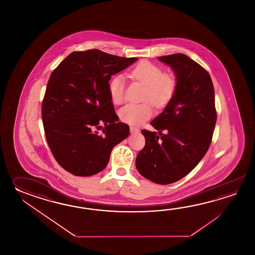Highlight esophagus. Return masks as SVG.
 I'll return each instance as SVG.
<instances>
[{"instance_id": "34e87169", "label": "esophagus", "mask_w": 255, "mask_h": 255, "mask_svg": "<svg viewBox=\"0 0 255 255\" xmlns=\"http://www.w3.org/2000/svg\"><path fill=\"white\" fill-rule=\"evenodd\" d=\"M139 132V129L138 128H136L135 127H130V133H138Z\"/></svg>"}]
</instances>
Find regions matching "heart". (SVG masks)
Listing matches in <instances>:
<instances>
[{"mask_svg":"<svg viewBox=\"0 0 255 255\" xmlns=\"http://www.w3.org/2000/svg\"><path fill=\"white\" fill-rule=\"evenodd\" d=\"M131 77L146 86L143 100L146 102L127 105L120 109V119L128 125L140 126L151 118L152 104L157 108H163L169 103L176 90V80L172 75L162 73L159 66L148 61H142L135 65L131 71ZM125 77L122 75L111 78L109 93L113 103L120 105L125 101Z\"/></svg>","mask_w":255,"mask_h":255,"instance_id":"1","label":"heart"}]
</instances>
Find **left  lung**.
<instances>
[{"label": "left lung", "instance_id": "obj_1", "mask_svg": "<svg viewBox=\"0 0 255 255\" xmlns=\"http://www.w3.org/2000/svg\"><path fill=\"white\" fill-rule=\"evenodd\" d=\"M158 60L174 71L176 90L162 113L150 122L161 136L141 131L146 144L136 156L135 167L146 179L167 185L190 173L205 156L217 113L212 78L201 65L183 54Z\"/></svg>", "mask_w": 255, "mask_h": 255}]
</instances>
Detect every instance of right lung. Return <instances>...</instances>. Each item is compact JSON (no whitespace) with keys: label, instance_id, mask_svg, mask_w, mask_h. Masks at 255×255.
Masks as SVG:
<instances>
[{"label":"right lung","instance_id":"1","mask_svg":"<svg viewBox=\"0 0 255 255\" xmlns=\"http://www.w3.org/2000/svg\"><path fill=\"white\" fill-rule=\"evenodd\" d=\"M136 60L91 49L71 53L53 71L42 119L51 152L66 171L79 177L102 171L113 147L129 135L115 112L109 81Z\"/></svg>","mask_w":255,"mask_h":255}]
</instances>
